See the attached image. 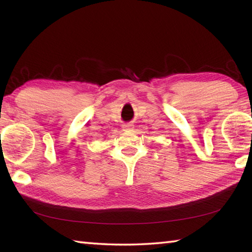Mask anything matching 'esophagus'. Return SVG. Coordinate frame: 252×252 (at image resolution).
I'll return each instance as SVG.
<instances>
[{"instance_id": "obj_1", "label": "esophagus", "mask_w": 252, "mask_h": 252, "mask_svg": "<svg viewBox=\"0 0 252 252\" xmlns=\"http://www.w3.org/2000/svg\"><path fill=\"white\" fill-rule=\"evenodd\" d=\"M123 128H124V130H130V129H132V128H134V125L125 124V125H123Z\"/></svg>"}]
</instances>
